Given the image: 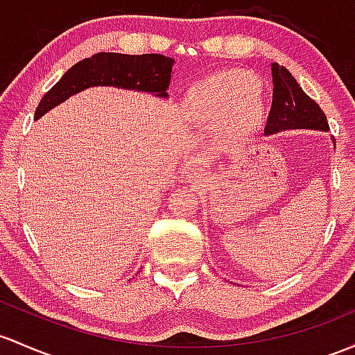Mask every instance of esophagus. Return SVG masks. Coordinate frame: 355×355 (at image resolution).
Returning a JSON list of instances; mask_svg holds the SVG:
<instances>
[{"label":"esophagus","instance_id":"1","mask_svg":"<svg viewBox=\"0 0 355 355\" xmlns=\"http://www.w3.org/2000/svg\"><path fill=\"white\" fill-rule=\"evenodd\" d=\"M204 168H200L196 163H192V165L187 166L185 180L189 182V184H200V182L204 180Z\"/></svg>","mask_w":355,"mask_h":355}]
</instances>
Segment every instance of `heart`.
<instances>
[{
	"instance_id": "obj_1",
	"label": "heart",
	"mask_w": 355,
	"mask_h": 355,
	"mask_svg": "<svg viewBox=\"0 0 355 355\" xmlns=\"http://www.w3.org/2000/svg\"><path fill=\"white\" fill-rule=\"evenodd\" d=\"M264 112L263 91L254 77L243 72H224L193 85L185 96V114L192 123L212 128L227 118L229 130L248 135Z\"/></svg>"
}]
</instances>
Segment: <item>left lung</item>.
<instances>
[{"label": "left lung", "instance_id": "obj_1", "mask_svg": "<svg viewBox=\"0 0 355 355\" xmlns=\"http://www.w3.org/2000/svg\"><path fill=\"white\" fill-rule=\"evenodd\" d=\"M271 76L275 89L264 135L270 136L286 130H317L327 133L329 123L320 106L303 92L288 69L275 62L271 65Z\"/></svg>", "mask_w": 355, "mask_h": 355}]
</instances>
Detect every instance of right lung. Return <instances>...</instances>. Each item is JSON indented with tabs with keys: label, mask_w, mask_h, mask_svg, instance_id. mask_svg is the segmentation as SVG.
Listing matches in <instances>:
<instances>
[{
	"label": "right lung",
	"mask_w": 355,
	"mask_h": 355,
	"mask_svg": "<svg viewBox=\"0 0 355 355\" xmlns=\"http://www.w3.org/2000/svg\"><path fill=\"white\" fill-rule=\"evenodd\" d=\"M175 60L159 53L124 55L101 52L77 62L62 76V79L42 97L35 109V121L52 111L69 97L91 87H118L124 91L146 92L158 99L168 97L171 69Z\"/></svg>",
	"instance_id": "obj_1"
}]
</instances>
